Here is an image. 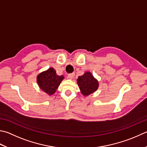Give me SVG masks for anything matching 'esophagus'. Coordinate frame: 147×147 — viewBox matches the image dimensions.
Wrapping results in <instances>:
<instances>
[{
	"mask_svg": "<svg viewBox=\"0 0 147 147\" xmlns=\"http://www.w3.org/2000/svg\"><path fill=\"white\" fill-rule=\"evenodd\" d=\"M74 76H75V74L72 73V74H68V79H73L74 78Z\"/></svg>",
	"mask_w": 147,
	"mask_h": 147,
	"instance_id": "esophagus-1",
	"label": "esophagus"
}]
</instances>
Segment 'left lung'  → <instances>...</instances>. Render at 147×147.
I'll use <instances>...</instances> for the list:
<instances>
[{
  "instance_id": "1",
  "label": "left lung",
  "mask_w": 147,
  "mask_h": 147,
  "mask_svg": "<svg viewBox=\"0 0 147 147\" xmlns=\"http://www.w3.org/2000/svg\"><path fill=\"white\" fill-rule=\"evenodd\" d=\"M81 92L84 96L91 95L97 90L99 86L98 80L93 77L90 71L86 72L77 79Z\"/></svg>"
}]
</instances>
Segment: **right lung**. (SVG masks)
Here are the masks:
<instances>
[{
  "mask_svg": "<svg viewBox=\"0 0 147 147\" xmlns=\"http://www.w3.org/2000/svg\"><path fill=\"white\" fill-rule=\"evenodd\" d=\"M65 79L63 76H58L53 68L42 71L38 75L36 81L40 89L49 95L55 93L60 85L61 82Z\"/></svg>",
  "mask_w": 147,
  "mask_h": 147,
  "instance_id": "right-lung-1",
  "label": "right lung"
}]
</instances>
